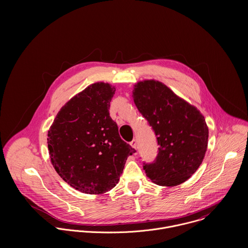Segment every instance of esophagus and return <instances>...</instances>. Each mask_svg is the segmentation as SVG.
I'll return each mask as SVG.
<instances>
[{
    "label": "esophagus",
    "instance_id": "34e87169",
    "mask_svg": "<svg viewBox=\"0 0 248 248\" xmlns=\"http://www.w3.org/2000/svg\"><path fill=\"white\" fill-rule=\"evenodd\" d=\"M130 145L132 146V148L137 149V148H138V141H137V140H132V141L130 142Z\"/></svg>",
    "mask_w": 248,
    "mask_h": 248
}]
</instances>
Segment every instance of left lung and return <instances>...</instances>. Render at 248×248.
Instances as JSON below:
<instances>
[{
	"mask_svg": "<svg viewBox=\"0 0 248 248\" xmlns=\"http://www.w3.org/2000/svg\"><path fill=\"white\" fill-rule=\"evenodd\" d=\"M133 98L159 145L155 161L143 166L146 176L160 186L183 183L199 169L207 151L209 131L204 116L154 79L136 83Z\"/></svg>",
	"mask_w": 248,
	"mask_h": 248,
	"instance_id": "1",
	"label": "left lung"
}]
</instances>
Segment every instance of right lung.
Instances as JSON below:
<instances>
[{
    "label": "right lung",
    "mask_w": 248,
    "mask_h": 248,
    "mask_svg": "<svg viewBox=\"0 0 248 248\" xmlns=\"http://www.w3.org/2000/svg\"><path fill=\"white\" fill-rule=\"evenodd\" d=\"M115 87L96 82L60 108L47 132L50 161L72 188L101 195L119 181L129 155L136 153L118 134L108 113Z\"/></svg>",
    "instance_id": "1"
}]
</instances>
